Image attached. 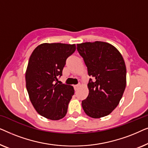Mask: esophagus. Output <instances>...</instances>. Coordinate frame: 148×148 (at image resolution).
Segmentation results:
<instances>
[{"label":"esophagus","instance_id":"1","mask_svg":"<svg viewBox=\"0 0 148 148\" xmlns=\"http://www.w3.org/2000/svg\"><path fill=\"white\" fill-rule=\"evenodd\" d=\"M80 86L81 85L80 84H77V85H75V86H73V87H74V89H75V90H77L79 88V87H80Z\"/></svg>","mask_w":148,"mask_h":148}]
</instances>
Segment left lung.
Wrapping results in <instances>:
<instances>
[{
  "label": "left lung",
  "mask_w": 148,
  "mask_h": 148,
  "mask_svg": "<svg viewBox=\"0 0 148 148\" xmlns=\"http://www.w3.org/2000/svg\"><path fill=\"white\" fill-rule=\"evenodd\" d=\"M84 58L90 79L89 94L82 101L87 115L94 119L107 116L118 106L126 87V66L114 46L104 42L77 45Z\"/></svg>",
  "instance_id": "left-lung-1"
}]
</instances>
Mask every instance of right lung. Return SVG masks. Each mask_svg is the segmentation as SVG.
I'll return each instance as SVG.
<instances>
[{"label":"right lung","mask_w":148,"mask_h":148,"mask_svg":"<svg viewBox=\"0 0 148 148\" xmlns=\"http://www.w3.org/2000/svg\"><path fill=\"white\" fill-rule=\"evenodd\" d=\"M76 50L75 44L44 43L32 52L25 73V82L32 105L38 114L57 121L65 116L74 94L73 87L58 84L66 60Z\"/></svg>","instance_id":"1"}]
</instances>
